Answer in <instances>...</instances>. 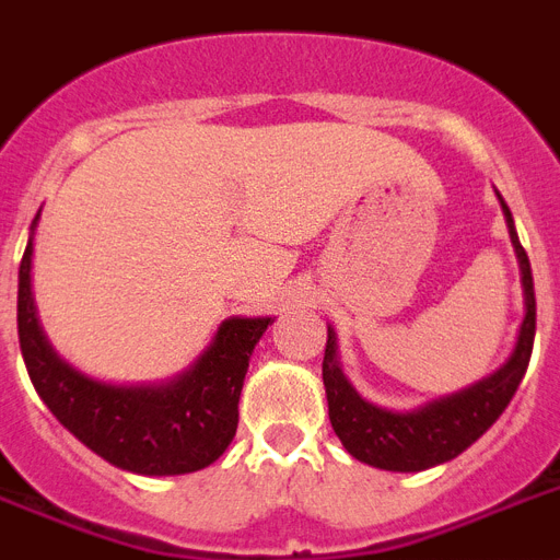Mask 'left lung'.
I'll use <instances>...</instances> for the list:
<instances>
[{"mask_svg":"<svg viewBox=\"0 0 560 560\" xmlns=\"http://www.w3.org/2000/svg\"><path fill=\"white\" fill-rule=\"evenodd\" d=\"M501 206L503 214H506V225H510L512 246H515L521 262L526 314L524 323H521L515 352L495 374H489L487 381L475 383L457 395L443 397V400H435V404L420 406L415 412H389V409L366 404L349 386V381L337 366V337L329 329L326 354H323V383H326L331 429L349 450V455L363 460V464L389 469V472H420L429 466L446 464L464 450H469L501 418L512 395L518 392V383L524 381L529 358H533L535 289L529 257H526L518 234H515L510 206L503 200Z\"/></svg>","mask_w":560,"mask_h":560,"instance_id":"left-lung-1","label":"left lung"}]
</instances>
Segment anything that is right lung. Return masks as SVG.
<instances>
[{
	"label": "right lung",
	"mask_w": 560,
	"mask_h": 560,
	"mask_svg": "<svg viewBox=\"0 0 560 560\" xmlns=\"http://www.w3.org/2000/svg\"><path fill=\"white\" fill-rule=\"evenodd\" d=\"M31 252L34 243L20 262V349L34 389L59 423L128 472L186 475L214 464L237 432L248 358L271 317L225 320L200 360L165 386H108L62 363L42 335L31 298Z\"/></svg>",
	"instance_id": "right-lung-1"
}]
</instances>
